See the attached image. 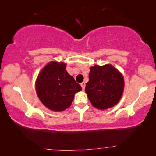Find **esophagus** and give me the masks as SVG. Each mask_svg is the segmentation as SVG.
Instances as JSON below:
<instances>
[{"label": "esophagus", "mask_w": 156, "mask_h": 156, "mask_svg": "<svg viewBox=\"0 0 156 156\" xmlns=\"http://www.w3.org/2000/svg\"><path fill=\"white\" fill-rule=\"evenodd\" d=\"M85 85H86V84H85L84 82H83L81 83V86H82L83 90H84V89H85Z\"/></svg>", "instance_id": "34e87169"}]
</instances>
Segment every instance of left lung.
<instances>
[{
  "instance_id": "obj_1",
  "label": "left lung",
  "mask_w": 156,
  "mask_h": 156,
  "mask_svg": "<svg viewBox=\"0 0 156 156\" xmlns=\"http://www.w3.org/2000/svg\"><path fill=\"white\" fill-rule=\"evenodd\" d=\"M123 75L112 65H94L90 68L85 91L92 105L99 109L113 107L123 94Z\"/></svg>"
}]
</instances>
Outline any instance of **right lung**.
Here are the masks:
<instances>
[{"instance_id": "1", "label": "right lung", "mask_w": 156, "mask_h": 156, "mask_svg": "<svg viewBox=\"0 0 156 156\" xmlns=\"http://www.w3.org/2000/svg\"><path fill=\"white\" fill-rule=\"evenodd\" d=\"M36 92L42 104L49 109L62 112L71 105L75 93L82 87L66 71V64L51 62L38 75Z\"/></svg>"}]
</instances>
